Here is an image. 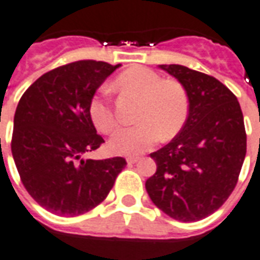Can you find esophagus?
Returning <instances> with one entry per match:
<instances>
[{
  "instance_id": "esophagus-1",
  "label": "esophagus",
  "mask_w": 260,
  "mask_h": 260,
  "mask_svg": "<svg viewBox=\"0 0 260 260\" xmlns=\"http://www.w3.org/2000/svg\"><path fill=\"white\" fill-rule=\"evenodd\" d=\"M138 161H139V156H128V158H126V162H128L129 165H132V164H136Z\"/></svg>"
}]
</instances>
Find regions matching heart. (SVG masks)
Here are the masks:
<instances>
[{
	"label": "heart",
	"instance_id": "b5f03b06",
	"mask_svg": "<svg viewBox=\"0 0 260 260\" xmlns=\"http://www.w3.org/2000/svg\"><path fill=\"white\" fill-rule=\"evenodd\" d=\"M116 90L139 98L135 120L110 140V150L121 155H138L147 151L162 139H172L181 131L189 112V98L185 87L174 79H164L146 67H132L120 73L113 82ZM90 117L95 128L110 135L117 128V118L109 101V91L91 99Z\"/></svg>",
	"mask_w": 260,
	"mask_h": 260
}]
</instances>
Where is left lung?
<instances>
[{
  "label": "left lung",
  "mask_w": 260,
  "mask_h": 260,
  "mask_svg": "<svg viewBox=\"0 0 260 260\" xmlns=\"http://www.w3.org/2000/svg\"><path fill=\"white\" fill-rule=\"evenodd\" d=\"M188 92L187 121L151 152L156 172L146 181L152 203L181 222L209 217L235 189L247 152L239 101L215 77L183 65H159Z\"/></svg>",
  "instance_id": "8db88e82"
}]
</instances>
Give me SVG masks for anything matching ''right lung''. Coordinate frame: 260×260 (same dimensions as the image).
Wrapping results in <instances>:
<instances>
[{
    "label": "right lung",
    "mask_w": 260,
    "mask_h": 260,
    "mask_svg": "<svg viewBox=\"0 0 260 260\" xmlns=\"http://www.w3.org/2000/svg\"><path fill=\"white\" fill-rule=\"evenodd\" d=\"M118 65L83 59L45 73L16 108L12 155L34 201L55 215L75 217L106 199L126 165L121 156L83 159L105 143L90 117L95 91Z\"/></svg>",
    "instance_id": "obj_1"
}]
</instances>
